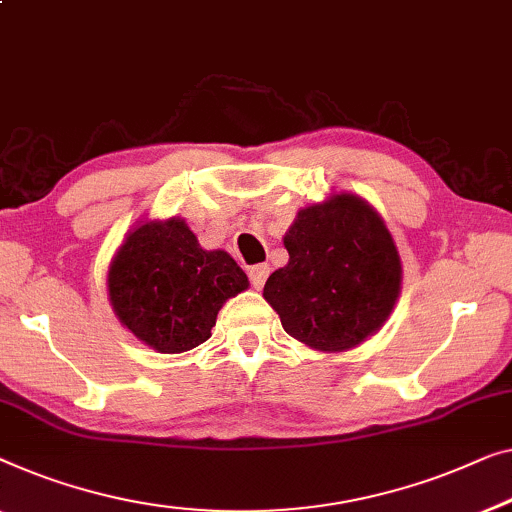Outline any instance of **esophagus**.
Listing matches in <instances>:
<instances>
[{
  "label": "esophagus",
  "mask_w": 512,
  "mask_h": 512,
  "mask_svg": "<svg viewBox=\"0 0 512 512\" xmlns=\"http://www.w3.org/2000/svg\"><path fill=\"white\" fill-rule=\"evenodd\" d=\"M270 277V265L268 263H258V265H251L249 268V281L254 288H263L265 279Z\"/></svg>",
  "instance_id": "1"
}]
</instances>
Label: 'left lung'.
Masks as SVG:
<instances>
[{
    "instance_id": "8db88e82",
    "label": "left lung",
    "mask_w": 512,
    "mask_h": 512,
    "mask_svg": "<svg viewBox=\"0 0 512 512\" xmlns=\"http://www.w3.org/2000/svg\"><path fill=\"white\" fill-rule=\"evenodd\" d=\"M284 247L288 263L263 295L288 335L318 351H348L390 316L402 284L392 235L372 205L337 194L298 212Z\"/></svg>"
}]
</instances>
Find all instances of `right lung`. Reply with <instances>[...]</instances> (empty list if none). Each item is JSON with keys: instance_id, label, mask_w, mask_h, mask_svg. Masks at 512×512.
Wrapping results in <instances>:
<instances>
[{"instance_id": "obj_1", "label": "right lung", "mask_w": 512, "mask_h": 512, "mask_svg": "<svg viewBox=\"0 0 512 512\" xmlns=\"http://www.w3.org/2000/svg\"><path fill=\"white\" fill-rule=\"evenodd\" d=\"M247 286L240 265L226 251H205L182 219L138 226L108 272L117 318L161 353L207 342L221 305Z\"/></svg>"}]
</instances>
